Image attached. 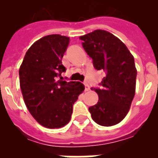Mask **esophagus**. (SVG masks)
<instances>
[{
    "label": "esophagus",
    "instance_id": "esophagus-1",
    "mask_svg": "<svg viewBox=\"0 0 158 158\" xmlns=\"http://www.w3.org/2000/svg\"><path fill=\"white\" fill-rule=\"evenodd\" d=\"M84 86H85V91H89L90 90V87L88 84H87L86 82L84 83Z\"/></svg>",
    "mask_w": 158,
    "mask_h": 158
}]
</instances>
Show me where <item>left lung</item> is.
<instances>
[{
	"label": "left lung",
	"instance_id": "8db88e82",
	"mask_svg": "<svg viewBox=\"0 0 158 158\" xmlns=\"http://www.w3.org/2000/svg\"><path fill=\"white\" fill-rule=\"evenodd\" d=\"M79 39L95 69L106 72L101 89H94L99 98L89 108L92 118L102 126L116 125L126 116L135 97L137 69L134 56L125 43L107 31L97 29Z\"/></svg>",
	"mask_w": 158,
	"mask_h": 158
}]
</instances>
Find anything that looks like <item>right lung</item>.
Instances as JSON below:
<instances>
[{"instance_id": "1", "label": "right lung", "mask_w": 158, "mask_h": 158, "mask_svg": "<svg viewBox=\"0 0 158 158\" xmlns=\"http://www.w3.org/2000/svg\"><path fill=\"white\" fill-rule=\"evenodd\" d=\"M69 43L68 37L60 34L40 38L28 48L19 70L26 106L48 129H59L69 122L73 105L84 90L80 82L58 80L66 69L61 59Z\"/></svg>"}]
</instances>
